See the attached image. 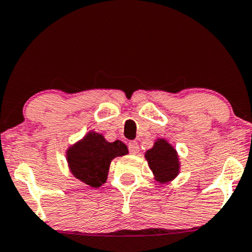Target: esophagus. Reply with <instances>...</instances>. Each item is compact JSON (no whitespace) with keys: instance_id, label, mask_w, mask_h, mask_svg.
Returning a JSON list of instances; mask_svg holds the SVG:
<instances>
[{"instance_id":"34e87169","label":"esophagus","mask_w":252,"mask_h":252,"mask_svg":"<svg viewBox=\"0 0 252 252\" xmlns=\"http://www.w3.org/2000/svg\"><path fill=\"white\" fill-rule=\"evenodd\" d=\"M128 148H129V151L131 154H138V151H139V147H138V143L136 141H131V142H129V144H128Z\"/></svg>"}]
</instances>
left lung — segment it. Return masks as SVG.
Returning <instances> with one entry per match:
<instances>
[{
	"instance_id": "1",
	"label": "left lung",
	"mask_w": 252,
	"mask_h": 252,
	"mask_svg": "<svg viewBox=\"0 0 252 252\" xmlns=\"http://www.w3.org/2000/svg\"><path fill=\"white\" fill-rule=\"evenodd\" d=\"M145 159L160 184L168 183L180 174L177 151L166 139H157L154 147L145 153Z\"/></svg>"
}]
</instances>
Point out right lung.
<instances>
[{
  "instance_id": "1",
  "label": "right lung",
  "mask_w": 252,
  "mask_h": 252,
  "mask_svg": "<svg viewBox=\"0 0 252 252\" xmlns=\"http://www.w3.org/2000/svg\"><path fill=\"white\" fill-rule=\"evenodd\" d=\"M126 154L128 148L123 142H108L103 135L90 131L66 150V160L77 180L99 188L107 181L111 160Z\"/></svg>"
}]
</instances>
